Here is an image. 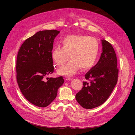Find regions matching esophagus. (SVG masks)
<instances>
[{
  "label": "esophagus",
  "mask_w": 135,
  "mask_h": 135,
  "mask_svg": "<svg viewBox=\"0 0 135 135\" xmlns=\"http://www.w3.org/2000/svg\"><path fill=\"white\" fill-rule=\"evenodd\" d=\"M72 78H69V77H65V80H66V81H71L72 80Z\"/></svg>",
  "instance_id": "obj_1"
}]
</instances>
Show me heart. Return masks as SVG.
<instances>
[{
    "instance_id": "b5f03b06",
    "label": "heart",
    "mask_w": 135,
    "mask_h": 135,
    "mask_svg": "<svg viewBox=\"0 0 135 135\" xmlns=\"http://www.w3.org/2000/svg\"><path fill=\"white\" fill-rule=\"evenodd\" d=\"M99 45L95 38L85 35H70L62 41V47H54L51 53L53 61L57 66L70 61L57 70L60 75L71 76L80 67L86 70L95 64L98 57Z\"/></svg>"
}]
</instances>
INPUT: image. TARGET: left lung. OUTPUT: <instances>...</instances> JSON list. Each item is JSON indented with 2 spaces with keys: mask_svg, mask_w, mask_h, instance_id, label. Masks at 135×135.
<instances>
[{
  "mask_svg": "<svg viewBox=\"0 0 135 135\" xmlns=\"http://www.w3.org/2000/svg\"><path fill=\"white\" fill-rule=\"evenodd\" d=\"M102 53L97 62L85 75L83 88L76 94L79 104L86 109L99 106L108 98L118 82L117 58L112 45L101 40Z\"/></svg>",
  "mask_w": 135,
  "mask_h": 135,
  "instance_id": "8db88e82",
  "label": "left lung"
}]
</instances>
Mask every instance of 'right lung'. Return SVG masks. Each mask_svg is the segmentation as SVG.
Segmentation results:
<instances>
[{"label":"right lung","instance_id":"obj_1","mask_svg":"<svg viewBox=\"0 0 135 135\" xmlns=\"http://www.w3.org/2000/svg\"><path fill=\"white\" fill-rule=\"evenodd\" d=\"M60 31L43 30L27 39L18 51L16 60V79L25 98L40 107L49 105L64 84L62 76L46 77L54 71L51 57L54 40Z\"/></svg>","mask_w":135,"mask_h":135}]
</instances>
